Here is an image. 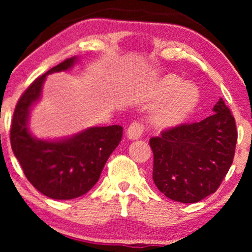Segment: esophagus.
<instances>
[{
    "mask_svg": "<svg viewBox=\"0 0 252 252\" xmlns=\"http://www.w3.org/2000/svg\"><path fill=\"white\" fill-rule=\"evenodd\" d=\"M143 133V126L142 124H140L139 122H134L133 124H130V126L127 129V137L130 140H137L139 137L142 135Z\"/></svg>",
    "mask_w": 252,
    "mask_h": 252,
    "instance_id": "esophagus-1",
    "label": "esophagus"
}]
</instances>
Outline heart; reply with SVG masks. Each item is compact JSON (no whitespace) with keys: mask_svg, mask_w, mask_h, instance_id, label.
<instances>
[{"mask_svg":"<svg viewBox=\"0 0 252 252\" xmlns=\"http://www.w3.org/2000/svg\"><path fill=\"white\" fill-rule=\"evenodd\" d=\"M165 99L167 101L151 116V123L158 129H172L185 123L197 106L199 93L194 85L184 84L178 75L167 74L157 84L153 101Z\"/></svg>","mask_w":252,"mask_h":252,"instance_id":"1","label":"heart"}]
</instances>
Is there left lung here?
<instances>
[{"label": "left lung", "instance_id": "8db88e82", "mask_svg": "<svg viewBox=\"0 0 252 252\" xmlns=\"http://www.w3.org/2000/svg\"><path fill=\"white\" fill-rule=\"evenodd\" d=\"M213 112L198 123L165 129L149 141L155 185L173 201L196 203L213 194L233 163L235 119L222 98Z\"/></svg>", "mask_w": 252, "mask_h": 252}]
</instances>
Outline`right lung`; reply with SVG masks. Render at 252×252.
<instances>
[{
  "mask_svg": "<svg viewBox=\"0 0 252 252\" xmlns=\"http://www.w3.org/2000/svg\"><path fill=\"white\" fill-rule=\"evenodd\" d=\"M77 61L67 58L31 84L17 103L10 129L12 151L27 180L54 199L77 198L91 190L123 136L119 125L89 127L57 140L37 139L30 132L31 110L41 98L47 75L70 70Z\"/></svg>",
  "mask_w": 252,
  "mask_h": 252,
  "instance_id": "right-lung-1",
  "label": "right lung"
}]
</instances>
